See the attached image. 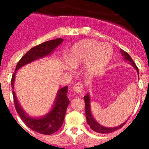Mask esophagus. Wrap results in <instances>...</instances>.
<instances>
[{
    "label": "esophagus",
    "mask_w": 149,
    "mask_h": 149,
    "mask_svg": "<svg viewBox=\"0 0 149 149\" xmlns=\"http://www.w3.org/2000/svg\"><path fill=\"white\" fill-rule=\"evenodd\" d=\"M83 89H84V87H83L82 84H77L73 86L74 92L77 94H81Z\"/></svg>",
    "instance_id": "34e87169"
}]
</instances>
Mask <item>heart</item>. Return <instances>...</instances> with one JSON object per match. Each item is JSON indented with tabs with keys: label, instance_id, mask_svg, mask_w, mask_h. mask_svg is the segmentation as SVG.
<instances>
[{
	"label": "heart",
	"instance_id": "1",
	"mask_svg": "<svg viewBox=\"0 0 149 149\" xmlns=\"http://www.w3.org/2000/svg\"><path fill=\"white\" fill-rule=\"evenodd\" d=\"M113 55V50L108 43L85 40L72 47L68 55V60L74 67L86 64V74L92 77L99 74L108 65Z\"/></svg>",
	"mask_w": 149,
	"mask_h": 149
}]
</instances>
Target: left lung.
Segmentation results:
<instances>
[{
  "label": "left lung",
  "mask_w": 149,
  "mask_h": 149,
  "mask_svg": "<svg viewBox=\"0 0 149 149\" xmlns=\"http://www.w3.org/2000/svg\"><path fill=\"white\" fill-rule=\"evenodd\" d=\"M120 53L122 54V56H123L124 60H126V61H128L129 64L131 65H133L136 71L137 72L138 77H139V69L136 67V64L134 63V62L133 61V60L131 59V57L130 56V55L124 51L123 50H120ZM84 101H85V113H86V122H87L88 125H89V127H91V129L94 131L95 132L99 133V134H110V133L113 132V131H117L118 129L121 128L122 126L125 124V122L122 124H121L120 125L116 126V127H104V126L101 125L98 123L97 121L95 119L94 116H93V113H92V110H91V97L89 93H88L86 95L84 96Z\"/></svg>",
  "instance_id": "8db88e82"
}]
</instances>
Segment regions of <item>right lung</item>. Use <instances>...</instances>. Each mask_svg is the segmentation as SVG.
Wrapping results in <instances>:
<instances>
[{"label": "right lung", "mask_w": 149, "mask_h": 149, "mask_svg": "<svg viewBox=\"0 0 149 149\" xmlns=\"http://www.w3.org/2000/svg\"><path fill=\"white\" fill-rule=\"evenodd\" d=\"M63 39L61 38L47 41L39 45L35 46L27 51L18 63L15 73L13 74L12 77L11 84L13 89H14L15 86L14 84L17 71L36 60L51 56L56 48L63 43ZM67 93L68 86H64L58 89L51 110L45 115L39 117H33L29 116L22 108L14 90L13 91V95L17 113L26 125L36 132L45 135H50L58 131L63 125L67 107L70 103V101L67 97Z\"/></svg>", "instance_id": "right-lung-1"}]
</instances>
